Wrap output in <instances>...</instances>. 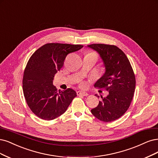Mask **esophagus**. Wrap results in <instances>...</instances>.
I'll use <instances>...</instances> for the list:
<instances>
[{
    "mask_svg": "<svg viewBox=\"0 0 158 158\" xmlns=\"http://www.w3.org/2000/svg\"><path fill=\"white\" fill-rule=\"evenodd\" d=\"M77 95H83V96H88V94L87 93V92H85V91H77Z\"/></svg>",
    "mask_w": 158,
    "mask_h": 158,
    "instance_id": "1",
    "label": "esophagus"
}]
</instances>
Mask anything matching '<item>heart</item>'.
<instances>
[{
	"label": "heart",
	"mask_w": 158,
	"mask_h": 158,
	"mask_svg": "<svg viewBox=\"0 0 158 158\" xmlns=\"http://www.w3.org/2000/svg\"><path fill=\"white\" fill-rule=\"evenodd\" d=\"M94 54H95V53H94ZM81 85H84V83H81Z\"/></svg>",
	"instance_id": "b5f03b06"
}]
</instances>
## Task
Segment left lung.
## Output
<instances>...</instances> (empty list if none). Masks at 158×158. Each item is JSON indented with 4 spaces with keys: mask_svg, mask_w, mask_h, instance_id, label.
Masks as SVG:
<instances>
[{
    "mask_svg": "<svg viewBox=\"0 0 158 158\" xmlns=\"http://www.w3.org/2000/svg\"><path fill=\"white\" fill-rule=\"evenodd\" d=\"M87 46L99 53L105 69L94 85L108 91V95L101 97L102 101L91 112L101 121H114L127 110L133 99L136 84L133 69L126 54L116 46L94 44Z\"/></svg>",
    "mask_w": 158,
    "mask_h": 158,
    "instance_id": "obj_1",
    "label": "left lung"
}]
</instances>
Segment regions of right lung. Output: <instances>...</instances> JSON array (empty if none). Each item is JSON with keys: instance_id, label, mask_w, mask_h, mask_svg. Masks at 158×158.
Listing matches in <instances>:
<instances>
[{"instance_id": "add662e5", "label": "right lung", "mask_w": 158, "mask_h": 158, "mask_svg": "<svg viewBox=\"0 0 158 158\" xmlns=\"http://www.w3.org/2000/svg\"><path fill=\"white\" fill-rule=\"evenodd\" d=\"M82 48V45L50 43L38 49L30 57L23 74V91L27 105L38 117L44 120L57 118L77 96L70 88L58 91L53 81L68 54Z\"/></svg>"}]
</instances>
